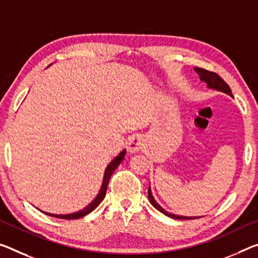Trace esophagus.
I'll return each instance as SVG.
<instances>
[{
	"label": "esophagus",
	"mask_w": 258,
	"mask_h": 258,
	"mask_svg": "<svg viewBox=\"0 0 258 258\" xmlns=\"http://www.w3.org/2000/svg\"><path fill=\"white\" fill-rule=\"evenodd\" d=\"M146 146V140L144 137L141 136H133L131 138V140L128 142V150L130 153H139V151L142 150Z\"/></svg>",
	"instance_id": "1"
}]
</instances>
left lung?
<instances>
[{
	"label": "left lung",
	"mask_w": 258,
	"mask_h": 258,
	"mask_svg": "<svg viewBox=\"0 0 258 258\" xmlns=\"http://www.w3.org/2000/svg\"><path fill=\"white\" fill-rule=\"evenodd\" d=\"M195 71L200 76V80L204 81V83L207 84V88L215 89V91L225 93V94H227V95H230V96L233 97V94L231 92L230 86L225 83V81L217 75V73L204 70V69H201V68H195ZM148 199H149V202L151 203V206H153L155 209L161 211L162 214H164L165 216H167V217H170V218H173V219L201 218V217H199V216H198V217H187V216H179V215H174V214H171V212H169V211H166L164 208H162L161 206H159V204L156 202V200L154 199L153 193H151V189H150V186H149V189H148Z\"/></svg>",
	"instance_id": "8db88e82"
}]
</instances>
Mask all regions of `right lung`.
Here are the masks:
<instances>
[{
    "mask_svg": "<svg viewBox=\"0 0 258 258\" xmlns=\"http://www.w3.org/2000/svg\"><path fill=\"white\" fill-rule=\"evenodd\" d=\"M50 67V65H49ZM125 155H126V149H122L119 154L117 155L116 157H114L111 162L109 163L108 166L105 167V171H104V174H103V180H102V185L101 188L99 190V193L95 196V199L93 200V201L88 204V206H86L84 209L81 210H78L76 212H72V214H67V215H57V214H50V212H46V211H42L40 210L41 212H43L44 215H48V216H51V217H56V218H60V219H78V218H81L84 217V216L91 214L93 210H95L97 207H99V204L103 201L104 196H105V191H107V188H108V183L110 180V177H111V174L113 173V171L117 169V166L120 164V163L124 161L125 158Z\"/></svg>",
    "mask_w": 258,
    "mask_h": 258,
    "instance_id": "right-lung-1",
    "label": "right lung"
}]
</instances>
